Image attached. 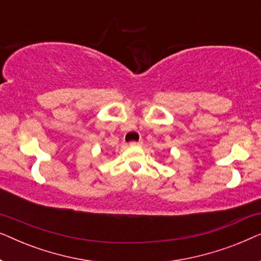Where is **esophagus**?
Wrapping results in <instances>:
<instances>
[{"mask_svg":"<svg viewBox=\"0 0 261 261\" xmlns=\"http://www.w3.org/2000/svg\"><path fill=\"white\" fill-rule=\"evenodd\" d=\"M129 146L135 147V146H142V141H132L129 142Z\"/></svg>","mask_w":261,"mask_h":261,"instance_id":"1","label":"esophagus"}]
</instances>
